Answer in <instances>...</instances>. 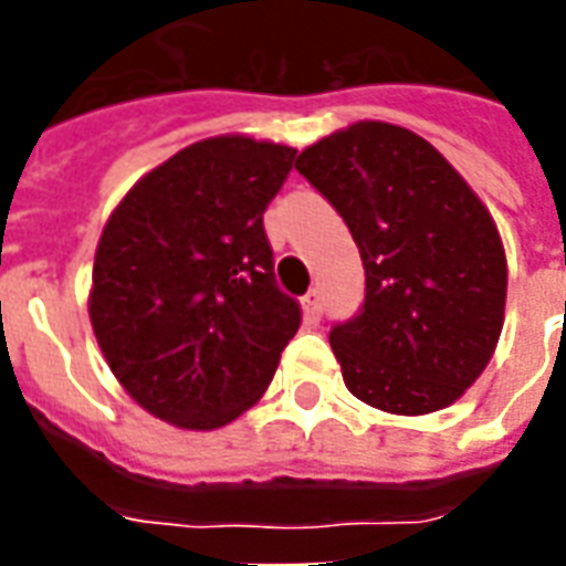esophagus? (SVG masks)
<instances>
[{
  "label": "esophagus",
  "instance_id": "obj_1",
  "mask_svg": "<svg viewBox=\"0 0 566 566\" xmlns=\"http://www.w3.org/2000/svg\"><path fill=\"white\" fill-rule=\"evenodd\" d=\"M302 305H305V314H308L311 319H319V314H323V293H319V287H314V291L305 293Z\"/></svg>",
  "mask_w": 566,
  "mask_h": 566
}]
</instances>
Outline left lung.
<instances>
[{
  "instance_id": "1",
  "label": "left lung",
  "mask_w": 566,
  "mask_h": 566,
  "mask_svg": "<svg viewBox=\"0 0 566 566\" xmlns=\"http://www.w3.org/2000/svg\"><path fill=\"white\" fill-rule=\"evenodd\" d=\"M353 231L364 305L328 344L349 394L387 413L447 408L491 361L509 266L496 222L443 155L402 126L355 123L296 158Z\"/></svg>"
}]
</instances>
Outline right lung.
<instances>
[{"label": "right lung", "mask_w": 566, "mask_h": 566, "mask_svg": "<svg viewBox=\"0 0 566 566\" xmlns=\"http://www.w3.org/2000/svg\"><path fill=\"white\" fill-rule=\"evenodd\" d=\"M296 149L211 137L128 190L102 231L91 323L146 411L220 429L258 402L302 323L275 284L264 211Z\"/></svg>", "instance_id": "1"}]
</instances>
